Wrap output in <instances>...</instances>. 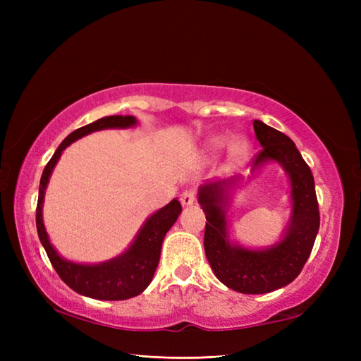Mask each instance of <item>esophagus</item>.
I'll use <instances>...</instances> for the list:
<instances>
[{
	"label": "esophagus",
	"instance_id": "34e87169",
	"mask_svg": "<svg viewBox=\"0 0 361 361\" xmlns=\"http://www.w3.org/2000/svg\"><path fill=\"white\" fill-rule=\"evenodd\" d=\"M180 200H181V204H183V206L194 204V202H195V190H194V189L183 190Z\"/></svg>",
	"mask_w": 361,
	"mask_h": 361
}]
</instances>
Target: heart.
Returning a JSON list of instances; mask_svg holds the SVG:
<instances>
[{
  "instance_id": "obj_1",
  "label": "heart",
  "mask_w": 361,
  "mask_h": 361,
  "mask_svg": "<svg viewBox=\"0 0 361 361\" xmlns=\"http://www.w3.org/2000/svg\"><path fill=\"white\" fill-rule=\"evenodd\" d=\"M225 144H226L225 140H221V137H217V140H214L211 142V149L212 150H219V149L224 147ZM247 153H248V144L247 142H245V141L234 142V145H233V157L235 159L245 158V157H247Z\"/></svg>"
}]
</instances>
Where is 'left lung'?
<instances>
[{
	"label": "left lung",
	"instance_id": "1",
	"mask_svg": "<svg viewBox=\"0 0 361 361\" xmlns=\"http://www.w3.org/2000/svg\"><path fill=\"white\" fill-rule=\"evenodd\" d=\"M252 127L262 145L252 158V171L265 161L274 159L290 175L293 216L283 239L276 247L262 251L229 245L224 206L226 188L235 185V178L202 186L198 202L206 214L204 252L214 274L229 288L259 295L287 286L301 273L317 239L319 209L312 171L295 142L262 121H255Z\"/></svg>",
	"mask_w": 361,
	"mask_h": 361
}]
</instances>
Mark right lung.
Listing matches in <instances>:
<instances>
[{
  "label": "right lung",
  "mask_w": 361,
  "mask_h": 361,
  "mask_svg": "<svg viewBox=\"0 0 361 361\" xmlns=\"http://www.w3.org/2000/svg\"><path fill=\"white\" fill-rule=\"evenodd\" d=\"M135 124L136 119L133 116H105L91 122L88 126L74 130L59 145V149L49 159V163L46 164L40 180L35 214L38 237H40L46 255H48L54 270L57 271L60 279L74 291L88 298L105 299V301H122V299L140 295L149 286L159 262L161 245H163L164 235L172 228L175 220L178 219L181 212V203L178 200H172L163 209L153 214L141 228L132 247L122 256L99 265H80L68 262V260L60 257L49 243L42 219L44 189L49 181L54 166L57 164L62 152L71 142L91 132H96V130L126 128Z\"/></svg>",
  "instance_id": "add662e5"
}]
</instances>
